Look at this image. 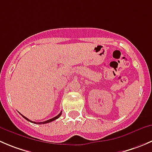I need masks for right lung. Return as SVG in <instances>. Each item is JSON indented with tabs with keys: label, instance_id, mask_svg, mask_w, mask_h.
<instances>
[{
	"label": "right lung",
	"instance_id": "right-lung-1",
	"mask_svg": "<svg viewBox=\"0 0 152 152\" xmlns=\"http://www.w3.org/2000/svg\"><path fill=\"white\" fill-rule=\"evenodd\" d=\"M20 115L22 116V117H23V118L25 119V120H27V121H29L30 122V123H35V124H45V123H50V122H52V121H54V120H56V119H58V117H60V116L61 115V113H58V115L56 116V117H53V118H52V119H50V120H47V121H45V122H41V123H36V122H33V121H31V120H29V119H27L26 118V117H25L24 116H23L21 114V113H20Z\"/></svg>",
	"mask_w": 152,
	"mask_h": 152
}]
</instances>
